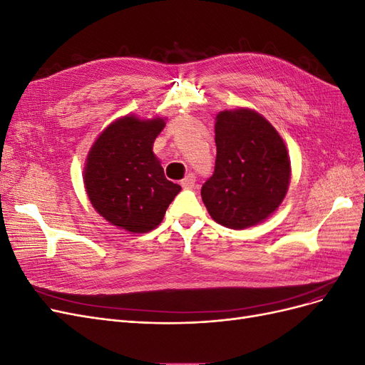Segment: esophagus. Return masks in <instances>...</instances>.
<instances>
[{"label": "esophagus", "mask_w": 365, "mask_h": 365, "mask_svg": "<svg viewBox=\"0 0 365 365\" xmlns=\"http://www.w3.org/2000/svg\"><path fill=\"white\" fill-rule=\"evenodd\" d=\"M195 182H196V176L193 173H187L185 178L181 181V185L184 187V189H192Z\"/></svg>", "instance_id": "1"}]
</instances>
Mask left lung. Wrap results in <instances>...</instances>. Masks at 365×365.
Returning <instances> with one entry per match:
<instances>
[{
    "mask_svg": "<svg viewBox=\"0 0 365 365\" xmlns=\"http://www.w3.org/2000/svg\"><path fill=\"white\" fill-rule=\"evenodd\" d=\"M215 132V172L202 185V201L220 225H256L277 210L288 192V150L269 121L251 109L219 113Z\"/></svg>",
    "mask_w": 365,
    "mask_h": 365,
    "instance_id": "8db88e82",
    "label": "left lung"
}]
</instances>
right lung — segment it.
<instances>
[{"instance_id": "1", "label": "right lung", "mask_w": 365, "mask_h": 365, "mask_svg": "<svg viewBox=\"0 0 365 365\" xmlns=\"http://www.w3.org/2000/svg\"><path fill=\"white\" fill-rule=\"evenodd\" d=\"M164 120L123 117L109 125L88 153L85 189L108 222L130 233L161 224L181 187L164 176L152 152Z\"/></svg>"}]
</instances>
